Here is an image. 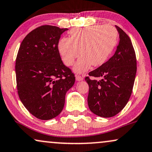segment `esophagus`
<instances>
[{
  "label": "esophagus",
  "instance_id": "1",
  "mask_svg": "<svg viewBox=\"0 0 152 152\" xmlns=\"http://www.w3.org/2000/svg\"><path fill=\"white\" fill-rule=\"evenodd\" d=\"M76 80L77 81H83V76H76Z\"/></svg>",
  "mask_w": 152,
  "mask_h": 152
}]
</instances>
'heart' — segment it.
I'll list each match as a JSON object with an SVG mask.
<instances>
[{"label":"heart","instance_id":"obj_1","mask_svg":"<svg viewBox=\"0 0 152 152\" xmlns=\"http://www.w3.org/2000/svg\"><path fill=\"white\" fill-rule=\"evenodd\" d=\"M118 41V32L110 25H94L84 28L74 29L70 38L65 37L58 43V52L62 61L66 66L74 64L78 74L86 72L91 66L103 64L113 52ZM80 52H79V49Z\"/></svg>","mask_w":152,"mask_h":152}]
</instances>
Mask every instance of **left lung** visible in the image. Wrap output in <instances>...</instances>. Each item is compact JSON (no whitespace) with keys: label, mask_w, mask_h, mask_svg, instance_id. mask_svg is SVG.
Returning a JSON list of instances; mask_svg holds the SVG:
<instances>
[{"label":"left lung","mask_w":152,"mask_h":152,"mask_svg":"<svg viewBox=\"0 0 152 152\" xmlns=\"http://www.w3.org/2000/svg\"><path fill=\"white\" fill-rule=\"evenodd\" d=\"M120 42L114 55L88 75L100 80H85L89 86L88 104L91 111L111 118L122 110L130 98L137 73V60L130 38L118 26Z\"/></svg>","instance_id":"left-lung-1"}]
</instances>
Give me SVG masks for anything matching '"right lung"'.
Instances as JSON below:
<instances>
[{"label": "right lung", "instance_id": "right-lung-1", "mask_svg": "<svg viewBox=\"0 0 152 152\" xmlns=\"http://www.w3.org/2000/svg\"><path fill=\"white\" fill-rule=\"evenodd\" d=\"M68 30L52 25L34 29L24 38L16 58L18 93L37 118L48 120L60 114L74 74L64 64L58 49L61 34Z\"/></svg>", "mask_w": 152, "mask_h": 152}]
</instances>
